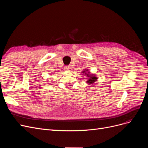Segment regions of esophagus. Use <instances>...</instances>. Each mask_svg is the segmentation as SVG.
<instances>
[{
  "mask_svg": "<svg viewBox=\"0 0 148 148\" xmlns=\"http://www.w3.org/2000/svg\"><path fill=\"white\" fill-rule=\"evenodd\" d=\"M70 69H71L70 67L69 66H66L65 67V70L66 71H70V70H71Z\"/></svg>",
  "mask_w": 148,
  "mask_h": 148,
  "instance_id": "1",
  "label": "esophagus"
}]
</instances>
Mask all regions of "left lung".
Listing matches in <instances>:
<instances>
[{
    "label": "left lung",
    "instance_id": "1",
    "mask_svg": "<svg viewBox=\"0 0 148 148\" xmlns=\"http://www.w3.org/2000/svg\"><path fill=\"white\" fill-rule=\"evenodd\" d=\"M82 73L87 76V81L86 82V83L89 85V86H90V85L92 86L94 84H95L97 82L98 78L96 77V75H94L93 73H91L90 71L88 69H84L83 71H82Z\"/></svg>",
    "mask_w": 148,
    "mask_h": 148
}]
</instances>
